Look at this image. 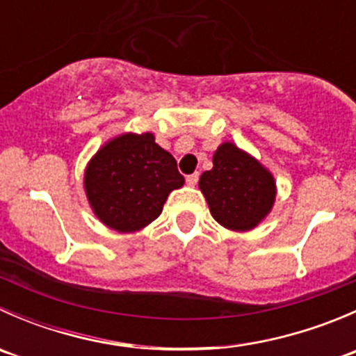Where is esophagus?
Returning a JSON list of instances; mask_svg holds the SVG:
<instances>
[{"label": "esophagus", "instance_id": "34e87169", "mask_svg": "<svg viewBox=\"0 0 356 356\" xmlns=\"http://www.w3.org/2000/svg\"><path fill=\"white\" fill-rule=\"evenodd\" d=\"M198 179H200V174H198V172H195V174H191V175H188V177H186V182H188V186H196Z\"/></svg>", "mask_w": 356, "mask_h": 356}]
</instances>
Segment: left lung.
Wrapping results in <instances>:
<instances>
[{
  "label": "left lung",
  "mask_w": 356,
  "mask_h": 356,
  "mask_svg": "<svg viewBox=\"0 0 356 356\" xmlns=\"http://www.w3.org/2000/svg\"><path fill=\"white\" fill-rule=\"evenodd\" d=\"M200 189L215 220L239 232L257 227L275 200L270 172L232 143L218 146L213 168L201 174Z\"/></svg>",
  "instance_id": "left-lung-1"
}]
</instances>
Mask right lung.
Returning a JSON list of instances; mask_svg holds the SVG:
<instances>
[{"mask_svg":"<svg viewBox=\"0 0 356 356\" xmlns=\"http://www.w3.org/2000/svg\"><path fill=\"white\" fill-rule=\"evenodd\" d=\"M182 184L175 158L149 132L111 139L91 158L84 174L92 211L117 232H134L152 224L170 191Z\"/></svg>","mask_w":356,"mask_h":356,"instance_id":"obj_1","label":"right lung"}]
</instances>
